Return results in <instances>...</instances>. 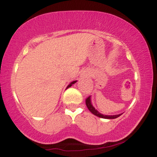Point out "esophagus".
<instances>
[{
    "label": "esophagus",
    "instance_id": "34e87169",
    "mask_svg": "<svg viewBox=\"0 0 157 157\" xmlns=\"http://www.w3.org/2000/svg\"><path fill=\"white\" fill-rule=\"evenodd\" d=\"M89 76H90V74L86 71H82L80 74V77H83V78H87V77H89Z\"/></svg>",
    "mask_w": 157,
    "mask_h": 157
}]
</instances>
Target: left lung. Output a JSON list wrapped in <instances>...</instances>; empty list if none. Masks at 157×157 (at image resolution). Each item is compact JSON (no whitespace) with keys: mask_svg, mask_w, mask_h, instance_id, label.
Wrapping results in <instances>:
<instances>
[{"mask_svg":"<svg viewBox=\"0 0 157 157\" xmlns=\"http://www.w3.org/2000/svg\"><path fill=\"white\" fill-rule=\"evenodd\" d=\"M86 106H87L88 109L91 111L93 114H94L95 116L99 117L100 118H103V119H116L119 117L120 115H122V113H120V114H116V115H104L102 113H100L97 110L94 109V107L92 105V103H91V96L88 97L86 100Z\"/></svg>","mask_w":157,"mask_h":157,"instance_id":"1","label":"left lung"}]
</instances>
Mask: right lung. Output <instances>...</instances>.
I'll return each instance as SVG.
<instances>
[{
    "label": "right lung",
    "instance_id": "1",
    "mask_svg": "<svg viewBox=\"0 0 157 157\" xmlns=\"http://www.w3.org/2000/svg\"><path fill=\"white\" fill-rule=\"evenodd\" d=\"M77 82V80H75V81H73V82H71V83H70L69 85H68V86H67V88H66V89H68V88H69V87H71V86H72V85L73 84H75V82Z\"/></svg>",
    "mask_w": 157,
    "mask_h": 157
}]
</instances>
